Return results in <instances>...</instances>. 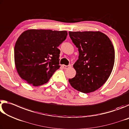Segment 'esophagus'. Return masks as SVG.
<instances>
[{
	"label": "esophagus",
	"mask_w": 129,
	"mask_h": 129,
	"mask_svg": "<svg viewBox=\"0 0 129 129\" xmlns=\"http://www.w3.org/2000/svg\"><path fill=\"white\" fill-rule=\"evenodd\" d=\"M71 67V64H69L68 66H66V65H63V69H69L70 67Z\"/></svg>",
	"instance_id": "34e87169"
}]
</instances>
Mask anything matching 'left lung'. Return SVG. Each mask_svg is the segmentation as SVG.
<instances>
[{"label": "left lung", "mask_w": 129, "mask_h": 129, "mask_svg": "<svg viewBox=\"0 0 129 129\" xmlns=\"http://www.w3.org/2000/svg\"><path fill=\"white\" fill-rule=\"evenodd\" d=\"M69 34L79 54L73 65L76 75L69 79V83L83 93L93 92L106 82L113 70L115 60L113 44L100 31H69Z\"/></svg>", "instance_id": "obj_1"}]
</instances>
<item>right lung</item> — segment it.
<instances>
[{"mask_svg":"<svg viewBox=\"0 0 129 129\" xmlns=\"http://www.w3.org/2000/svg\"><path fill=\"white\" fill-rule=\"evenodd\" d=\"M66 31L29 29L17 40L14 58L21 78L34 86L48 82L59 69L60 50L58 47L66 39Z\"/></svg>","mask_w":129,"mask_h":129,"instance_id":"right-lung-1","label":"right lung"}]
</instances>
